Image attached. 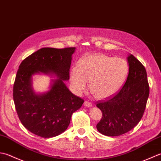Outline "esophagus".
I'll list each match as a JSON object with an SVG mask.
<instances>
[{"label":"esophagus","instance_id":"34e87169","mask_svg":"<svg viewBox=\"0 0 161 161\" xmlns=\"http://www.w3.org/2000/svg\"><path fill=\"white\" fill-rule=\"evenodd\" d=\"M84 106L87 108H92V104L90 102H89V101H85Z\"/></svg>","mask_w":161,"mask_h":161}]
</instances>
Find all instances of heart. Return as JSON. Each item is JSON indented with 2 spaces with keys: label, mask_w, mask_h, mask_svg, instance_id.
Masks as SVG:
<instances>
[{
  "label": "heart",
  "mask_w": 161,
  "mask_h": 161,
  "mask_svg": "<svg viewBox=\"0 0 161 161\" xmlns=\"http://www.w3.org/2000/svg\"><path fill=\"white\" fill-rule=\"evenodd\" d=\"M129 67L120 58L103 54L87 55L81 58L78 67L70 72V81L74 92L80 95L90 88L99 99H108L115 95L125 82Z\"/></svg>",
  "instance_id": "obj_1"
}]
</instances>
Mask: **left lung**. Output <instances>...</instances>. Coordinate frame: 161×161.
Returning a JSON list of instances; mask_svg holds the SVG:
<instances>
[{"label": "left lung", "instance_id": "obj_1", "mask_svg": "<svg viewBox=\"0 0 161 161\" xmlns=\"http://www.w3.org/2000/svg\"><path fill=\"white\" fill-rule=\"evenodd\" d=\"M129 74L125 84L115 96L97 103L103 117L97 124L99 132L106 136H119L139 123L145 112L149 94L147 71L133 56H127Z\"/></svg>", "mask_w": 161, "mask_h": 161}]
</instances>
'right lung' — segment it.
<instances>
[{
	"instance_id": "right-lung-1",
	"label": "right lung",
	"mask_w": 161,
	"mask_h": 161,
	"mask_svg": "<svg viewBox=\"0 0 161 161\" xmlns=\"http://www.w3.org/2000/svg\"><path fill=\"white\" fill-rule=\"evenodd\" d=\"M76 48H42L23 60L13 87V99L19 119L35 135L44 138L59 136L67 130L72 114L83 99L75 96L64 81L69 80L72 55ZM45 74L55 77L49 90L36 93L32 76Z\"/></svg>"
}]
</instances>
